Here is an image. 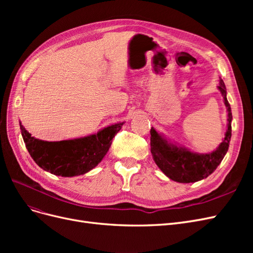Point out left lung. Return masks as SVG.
I'll return each mask as SVG.
<instances>
[{
	"label": "left lung",
	"instance_id": "left-lung-1",
	"mask_svg": "<svg viewBox=\"0 0 253 253\" xmlns=\"http://www.w3.org/2000/svg\"><path fill=\"white\" fill-rule=\"evenodd\" d=\"M218 88L224 97L228 110V129L224 141L217 150L209 154H194L185 149L177 148L163 138L154 128H151V152L156 165L168 177L178 182H195L202 180L216 169L223 160L231 139L232 113L230 104L226 97V86L223 80H219Z\"/></svg>",
	"mask_w": 253,
	"mask_h": 253
}]
</instances>
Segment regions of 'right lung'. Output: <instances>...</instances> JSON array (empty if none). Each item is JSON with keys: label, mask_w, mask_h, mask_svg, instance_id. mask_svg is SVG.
<instances>
[{"label": "right lung", "mask_w": 253, "mask_h": 253, "mask_svg": "<svg viewBox=\"0 0 253 253\" xmlns=\"http://www.w3.org/2000/svg\"><path fill=\"white\" fill-rule=\"evenodd\" d=\"M122 125H113L83 138L56 142L34 138L21 124L20 128L29 154L38 166L51 174L72 177L88 172L101 162Z\"/></svg>", "instance_id": "1"}]
</instances>
